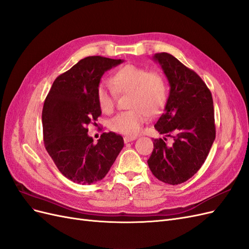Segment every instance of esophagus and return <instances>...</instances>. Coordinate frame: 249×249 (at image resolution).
<instances>
[{
  "label": "esophagus",
  "mask_w": 249,
  "mask_h": 249,
  "mask_svg": "<svg viewBox=\"0 0 249 249\" xmlns=\"http://www.w3.org/2000/svg\"><path fill=\"white\" fill-rule=\"evenodd\" d=\"M135 139H136V137H132V136H125V137H124V143L131 142V141H133V140H135Z\"/></svg>",
  "instance_id": "34e87169"
}]
</instances>
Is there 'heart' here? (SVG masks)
<instances>
[{"mask_svg":"<svg viewBox=\"0 0 249 249\" xmlns=\"http://www.w3.org/2000/svg\"><path fill=\"white\" fill-rule=\"evenodd\" d=\"M111 85L113 89L101 83L96 88V102L105 113L114 110L116 92L130 93L127 107L131 109L119 113L109 123L110 129L119 134H138L148 114H159L168 100V85L163 74L135 64L118 69L111 78Z\"/></svg>","mask_w":249,"mask_h":249,"instance_id":"heart-1","label":"heart"}]
</instances>
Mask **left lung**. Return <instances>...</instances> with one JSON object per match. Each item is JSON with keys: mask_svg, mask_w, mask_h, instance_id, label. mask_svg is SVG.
<instances>
[{"mask_svg": "<svg viewBox=\"0 0 249 249\" xmlns=\"http://www.w3.org/2000/svg\"><path fill=\"white\" fill-rule=\"evenodd\" d=\"M169 82L164 113L155 129L164 135L154 139L147 160L153 175L163 183L178 185L192 178L205 163L216 136L213 99L206 83L194 71L168 53H158ZM173 138L168 143L167 138Z\"/></svg>", "mask_w": 249, "mask_h": 249, "instance_id": "8db88e82", "label": "left lung"}]
</instances>
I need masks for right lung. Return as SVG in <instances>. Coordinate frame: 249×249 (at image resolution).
<instances>
[{"label":"right lung","instance_id":"1","mask_svg":"<svg viewBox=\"0 0 249 249\" xmlns=\"http://www.w3.org/2000/svg\"><path fill=\"white\" fill-rule=\"evenodd\" d=\"M122 62L102 56L82 59L56 78L44 101V146L59 171L74 183L103 179L124 147L118 134L103 133L94 144L87 133V125L102 114L95 95L101 78Z\"/></svg>","mask_w":249,"mask_h":249}]
</instances>
